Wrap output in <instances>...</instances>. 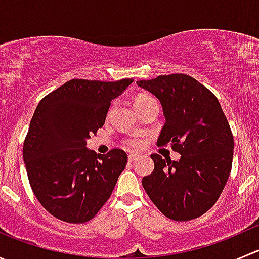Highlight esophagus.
Returning a JSON list of instances; mask_svg holds the SVG:
<instances>
[{
    "label": "esophagus",
    "mask_w": 259,
    "mask_h": 259,
    "mask_svg": "<svg viewBox=\"0 0 259 259\" xmlns=\"http://www.w3.org/2000/svg\"><path fill=\"white\" fill-rule=\"evenodd\" d=\"M138 158H139V155H137V154H129V161H135Z\"/></svg>",
    "instance_id": "34e87169"
}]
</instances>
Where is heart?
I'll return each mask as SVG.
<instances>
[{"instance_id":"heart-1","label":"heart","mask_w":259,"mask_h":259,"mask_svg":"<svg viewBox=\"0 0 259 259\" xmlns=\"http://www.w3.org/2000/svg\"><path fill=\"white\" fill-rule=\"evenodd\" d=\"M151 100H154V99L151 98V96H149V95H139L137 99H135L134 105H135V104L144 103V101H151ZM127 144H129L130 146H134V148H137V146L140 145V142L138 139H130L129 142H127Z\"/></svg>"}]
</instances>
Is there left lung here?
<instances>
[{
	"mask_svg": "<svg viewBox=\"0 0 259 259\" xmlns=\"http://www.w3.org/2000/svg\"><path fill=\"white\" fill-rule=\"evenodd\" d=\"M161 104L165 124L156 145H171L180 159L153 154V173L143 178L146 194L173 221H190L209 210L228 180L234 140L218 99L194 77L161 75L137 81Z\"/></svg>",
	"mask_w": 259,
	"mask_h": 259,
	"instance_id": "1",
	"label": "left lung"
}]
</instances>
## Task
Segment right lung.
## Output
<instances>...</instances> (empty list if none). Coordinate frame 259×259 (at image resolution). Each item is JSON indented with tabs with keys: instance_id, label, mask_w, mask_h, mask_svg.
Masks as SVG:
<instances>
[{
	"instance_id": "add662e5",
	"label": "right lung",
	"mask_w": 259,
	"mask_h": 259,
	"mask_svg": "<svg viewBox=\"0 0 259 259\" xmlns=\"http://www.w3.org/2000/svg\"><path fill=\"white\" fill-rule=\"evenodd\" d=\"M133 81L72 79L38 103L23 143V161L37 200L60 221L85 223L110 198L126 153L96 154L86 140L104 125L111 100Z\"/></svg>"
}]
</instances>
